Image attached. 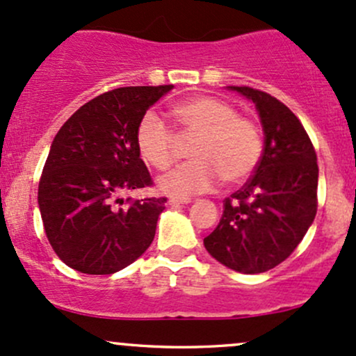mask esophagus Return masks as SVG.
Here are the masks:
<instances>
[{"mask_svg":"<svg viewBox=\"0 0 356 356\" xmlns=\"http://www.w3.org/2000/svg\"><path fill=\"white\" fill-rule=\"evenodd\" d=\"M169 202L172 206H181V204H189L191 199L189 197H170Z\"/></svg>","mask_w":356,"mask_h":356,"instance_id":"esophagus-1","label":"esophagus"}]
</instances>
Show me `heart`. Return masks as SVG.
<instances>
[{"label":"heart","mask_w":356,"mask_h":356,"mask_svg":"<svg viewBox=\"0 0 356 356\" xmlns=\"http://www.w3.org/2000/svg\"><path fill=\"white\" fill-rule=\"evenodd\" d=\"M179 130L189 138L194 160L163 175L160 189L174 196L208 193L218 184L247 179L261 157V134L250 116L214 96H194L174 108ZM136 147L148 165L167 170L177 159V136L162 116L148 111L136 127Z\"/></svg>","instance_id":"heart-1"}]
</instances>
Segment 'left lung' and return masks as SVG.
Here are the masks:
<instances>
[{
    "mask_svg": "<svg viewBox=\"0 0 356 356\" xmlns=\"http://www.w3.org/2000/svg\"><path fill=\"white\" fill-rule=\"evenodd\" d=\"M255 103L264 154L247 184L222 201V216L204 238L211 255L241 273H261L298 248L318 211V162L309 135L282 101L232 86Z\"/></svg>",
    "mask_w": 356,
    "mask_h": 356,
    "instance_id": "8db88e82",
    "label": "left lung"
}]
</instances>
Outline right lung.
<instances>
[{"label": "right lung", "mask_w": 356, "mask_h": 356, "mask_svg": "<svg viewBox=\"0 0 356 356\" xmlns=\"http://www.w3.org/2000/svg\"><path fill=\"white\" fill-rule=\"evenodd\" d=\"M174 88L130 86L88 101L57 131L38 182L49 243L70 268L108 275L154 241L167 197L121 199L154 184L136 147L147 109Z\"/></svg>", "instance_id": "add662e5"}]
</instances>
